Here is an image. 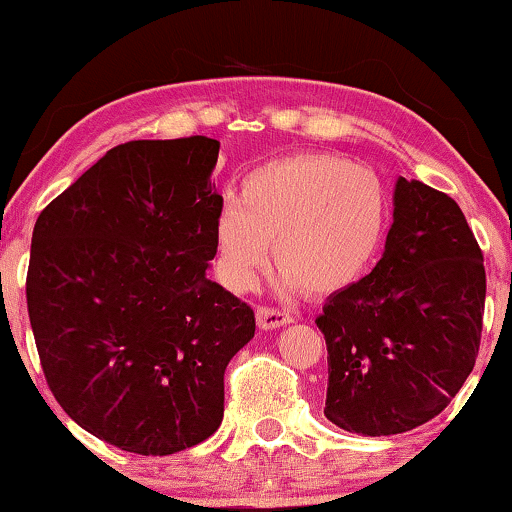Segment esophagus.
Segmentation results:
<instances>
[{
	"instance_id": "esophagus-1",
	"label": "esophagus",
	"mask_w": 512,
	"mask_h": 512,
	"mask_svg": "<svg viewBox=\"0 0 512 512\" xmlns=\"http://www.w3.org/2000/svg\"><path fill=\"white\" fill-rule=\"evenodd\" d=\"M256 321H258V326L263 328V331H272V328L291 324L293 317L289 312L277 310V307H258Z\"/></svg>"
}]
</instances>
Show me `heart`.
Returning <instances> with one entry per match:
<instances>
[{"mask_svg": "<svg viewBox=\"0 0 512 512\" xmlns=\"http://www.w3.org/2000/svg\"><path fill=\"white\" fill-rule=\"evenodd\" d=\"M237 202L219 209L212 233L216 275L233 293L254 289L270 242L282 291H345L373 265L389 226L382 179L331 153H296L254 167Z\"/></svg>", "mask_w": 512, "mask_h": 512, "instance_id": "1", "label": "heart"}]
</instances>
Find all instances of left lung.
<instances>
[{"instance_id": "obj_1", "label": "left lung", "mask_w": 512, "mask_h": 512, "mask_svg": "<svg viewBox=\"0 0 512 512\" xmlns=\"http://www.w3.org/2000/svg\"><path fill=\"white\" fill-rule=\"evenodd\" d=\"M485 291L482 251L457 202L398 177L382 258L317 317L328 349L324 415L361 436L440 415L475 366Z\"/></svg>"}]
</instances>
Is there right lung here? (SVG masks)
Here are the masks:
<instances>
[{
    "mask_svg": "<svg viewBox=\"0 0 512 512\" xmlns=\"http://www.w3.org/2000/svg\"><path fill=\"white\" fill-rule=\"evenodd\" d=\"M209 137L118 144L39 214L27 312L46 382L81 429L165 457L223 419L254 310L207 279L223 198Z\"/></svg>",
    "mask_w": 512,
    "mask_h": 512,
    "instance_id": "1",
    "label": "right lung"
}]
</instances>
